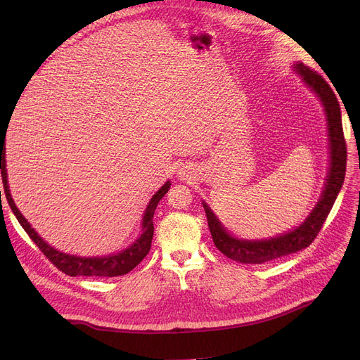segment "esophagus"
I'll return each instance as SVG.
<instances>
[{
	"label": "esophagus",
	"mask_w": 360,
	"mask_h": 360,
	"mask_svg": "<svg viewBox=\"0 0 360 360\" xmlns=\"http://www.w3.org/2000/svg\"><path fill=\"white\" fill-rule=\"evenodd\" d=\"M180 174H183V176H184V172H180Z\"/></svg>",
	"instance_id": "1"
}]
</instances>
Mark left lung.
<instances>
[{"label":"left lung","instance_id":"left-lung-1","mask_svg":"<svg viewBox=\"0 0 360 360\" xmlns=\"http://www.w3.org/2000/svg\"><path fill=\"white\" fill-rule=\"evenodd\" d=\"M294 70L302 75L304 84L320 97L321 103L324 105L326 117H328L330 168L328 179H326V186L320 201L307 217V221L297 226L296 230L278 237L266 238V240H243V238L240 240V238L228 234L222 224L217 221L214 213L210 210V207L202 202L214 246L224 255L238 261V263L263 264L267 261L285 257L308 248L314 242V238L319 236L323 224L326 222V217L330 213L338 193L342 188L347 167V146L342 130L340 102H338L330 85L317 72H314L302 63L294 64Z\"/></svg>","mask_w":360,"mask_h":360}]
</instances>
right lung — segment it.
I'll return each instance as SVG.
<instances>
[{"label":"right lung","instance_id":"1","mask_svg":"<svg viewBox=\"0 0 360 360\" xmlns=\"http://www.w3.org/2000/svg\"><path fill=\"white\" fill-rule=\"evenodd\" d=\"M10 122V120H8ZM7 130H0V169H1V177H3V186H4V193L7 202L10 205V209L15 213L16 219L19 224L22 225L30 238L34 242L39 249L43 252L51 263L56 266L58 270H61L63 274H66L69 276H106V278H112V276H122L129 274L130 270H134L141 261L146 258V255L150 252L151 248V238H153L155 233V226H153V216L155 210L158 207V202L163 198L171 186V183L167 181L163 186L153 195V198L150 200L147 209L144 212L143 217V234H141L135 243L130 245L127 249L122 250V252L114 254V255H106V257H93V258H84V257H75V255H68L63 254L60 250L53 249L49 246L43 238L34 231V228H31L28 221L25 217L20 214L18 210V207L10 195L8 189V181H7V171H6V134ZM0 198H1V191H0Z\"/></svg>","mask_w":360,"mask_h":360}]
</instances>
